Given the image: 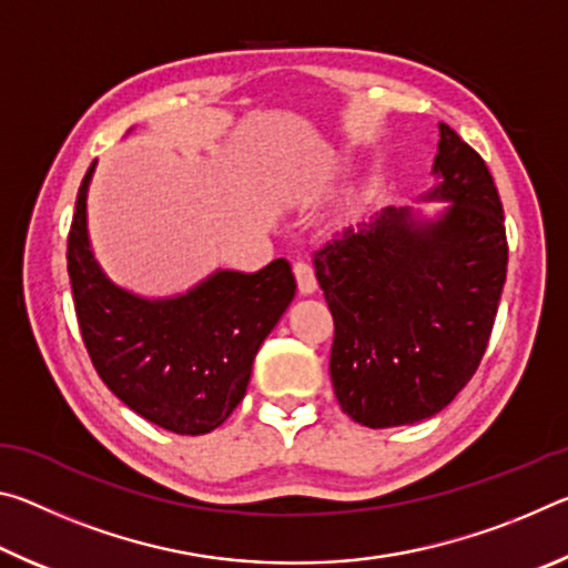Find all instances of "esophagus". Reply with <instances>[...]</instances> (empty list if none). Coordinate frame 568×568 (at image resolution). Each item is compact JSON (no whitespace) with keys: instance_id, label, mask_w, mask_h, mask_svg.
I'll use <instances>...</instances> for the list:
<instances>
[{"instance_id":"1","label":"esophagus","mask_w":568,"mask_h":568,"mask_svg":"<svg viewBox=\"0 0 568 568\" xmlns=\"http://www.w3.org/2000/svg\"><path fill=\"white\" fill-rule=\"evenodd\" d=\"M293 273H295V281H297V291H301L303 295H313L315 287H318V283H315L313 267L307 265L305 261H297V263H293Z\"/></svg>"}]
</instances>
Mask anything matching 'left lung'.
Here are the masks:
<instances>
[{
    "instance_id": "8db88e82",
    "label": "left lung",
    "mask_w": 568,
    "mask_h": 568,
    "mask_svg": "<svg viewBox=\"0 0 568 568\" xmlns=\"http://www.w3.org/2000/svg\"><path fill=\"white\" fill-rule=\"evenodd\" d=\"M436 217L386 207L315 253L335 323L331 381L343 413L368 428L426 420L474 376L506 283V227L491 172L438 122Z\"/></svg>"
}]
</instances>
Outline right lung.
Returning a JSON list of instances; mask_svg holds the SVG:
<instances>
[{
	"label": "right lung",
	"instance_id": "add662e5",
	"mask_svg": "<svg viewBox=\"0 0 568 568\" xmlns=\"http://www.w3.org/2000/svg\"><path fill=\"white\" fill-rule=\"evenodd\" d=\"M77 192L67 240L74 311L92 365L124 406L180 436L223 426L243 400L253 361L295 297L291 263L215 271L187 293L145 297L112 283L92 253L88 190Z\"/></svg>",
	"mask_w": 568,
	"mask_h": 568
}]
</instances>
